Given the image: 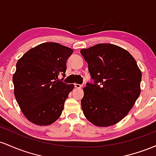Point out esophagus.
<instances>
[{
    "label": "esophagus",
    "mask_w": 156,
    "mask_h": 156,
    "mask_svg": "<svg viewBox=\"0 0 156 156\" xmlns=\"http://www.w3.org/2000/svg\"><path fill=\"white\" fill-rule=\"evenodd\" d=\"M74 87H76V88H81V87H83V85H80V84L75 83L74 84Z\"/></svg>",
    "instance_id": "esophagus-1"
}]
</instances>
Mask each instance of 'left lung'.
Returning a JSON list of instances; mask_svg holds the SVG:
<instances>
[{"label":"left lung","instance_id":"obj_1","mask_svg":"<svg viewBox=\"0 0 156 156\" xmlns=\"http://www.w3.org/2000/svg\"><path fill=\"white\" fill-rule=\"evenodd\" d=\"M88 65L93 83L84 87L81 105L89 122L99 127L118 123L139 97L141 72L127 51L99 43L80 51Z\"/></svg>","mask_w":156,"mask_h":156}]
</instances>
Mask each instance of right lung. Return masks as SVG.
<instances>
[{"instance_id":"obj_1","label":"right lung","mask_w":156,"mask_h":156,"mask_svg":"<svg viewBox=\"0 0 156 156\" xmlns=\"http://www.w3.org/2000/svg\"><path fill=\"white\" fill-rule=\"evenodd\" d=\"M73 50L57 43H44L28 51L17 61L12 81L16 100L28 120L49 125L62 114L74 85L62 82L66 61Z\"/></svg>"}]
</instances>
